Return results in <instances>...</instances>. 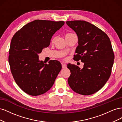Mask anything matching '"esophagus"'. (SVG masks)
<instances>
[{"label": "esophagus", "mask_w": 122, "mask_h": 122, "mask_svg": "<svg viewBox=\"0 0 122 122\" xmlns=\"http://www.w3.org/2000/svg\"><path fill=\"white\" fill-rule=\"evenodd\" d=\"M62 65V68L63 69H65V68H67V65H66V64H64V63H62L61 64Z\"/></svg>", "instance_id": "esophagus-1"}]
</instances>
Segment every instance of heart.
<instances>
[{
	"instance_id": "obj_1",
	"label": "heart",
	"mask_w": 122,
	"mask_h": 122,
	"mask_svg": "<svg viewBox=\"0 0 122 122\" xmlns=\"http://www.w3.org/2000/svg\"><path fill=\"white\" fill-rule=\"evenodd\" d=\"M73 35H75L74 34H73V33H71V32H69V33H67L65 35V38H69V37H70V36H71ZM55 40V37H53V39H52V41H54Z\"/></svg>"
}]
</instances>
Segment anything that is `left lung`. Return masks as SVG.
Masks as SVG:
<instances>
[{
	"label": "left lung",
	"instance_id": "obj_1",
	"mask_svg": "<svg viewBox=\"0 0 122 122\" xmlns=\"http://www.w3.org/2000/svg\"><path fill=\"white\" fill-rule=\"evenodd\" d=\"M66 24L78 36L74 59L84 62L82 69L68 64L71 72L69 85L80 95L93 94L104 86L111 74L114 55L110 40L104 31L88 22L74 20Z\"/></svg>",
	"mask_w": 122,
	"mask_h": 122
}]
</instances>
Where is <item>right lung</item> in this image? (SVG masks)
<instances>
[{
  "instance_id": "add662e5",
  "label": "right lung",
  "mask_w": 122,
  "mask_h": 122,
  "mask_svg": "<svg viewBox=\"0 0 122 122\" xmlns=\"http://www.w3.org/2000/svg\"><path fill=\"white\" fill-rule=\"evenodd\" d=\"M64 21L36 20L25 25L11 40L9 62L14 79L21 89L31 96L49 91L61 69L57 61L48 64L39 60V54L48 47Z\"/></svg>"
}]
</instances>
